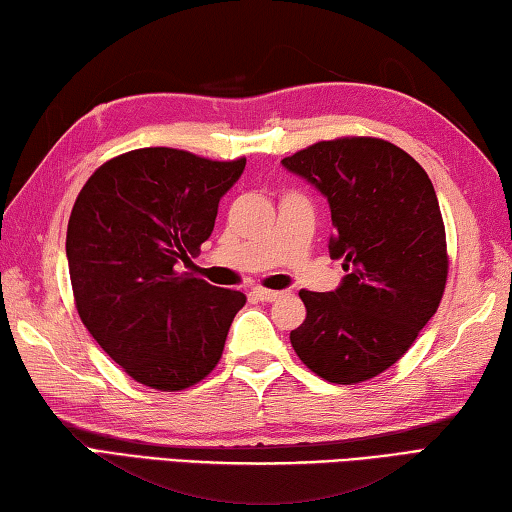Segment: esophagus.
Wrapping results in <instances>:
<instances>
[{"label": "esophagus", "mask_w": 512, "mask_h": 512, "mask_svg": "<svg viewBox=\"0 0 512 512\" xmlns=\"http://www.w3.org/2000/svg\"><path fill=\"white\" fill-rule=\"evenodd\" d=\"M254 294L261 301H276V299H281L285 292H279V290H267V288H254Z\"/></svg>", "instance_id": "esophagus-1"}]
</instances>
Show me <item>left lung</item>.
Wrapping results in <instances>:
<instances>
[{
  "instance_id": "left-lung-1",
  "label": "left lung",
  "mask_w": 512,
  "mask_h": 512,
  "mask_svg": "<svg viewBox=\"0 0 512 512\" xmlns=\"http://www.w3.org/2000/svg\"><path fill=\"white\" fill-rule=\"evenodd\" d=\"M283 166L328 197L330 254L348 272L335 292H299L306 319L292 348L319 378L366 382L409 351L441 306L450 256L432 179L378 137L317 141Z\"/></svg>"
}]
</instances>
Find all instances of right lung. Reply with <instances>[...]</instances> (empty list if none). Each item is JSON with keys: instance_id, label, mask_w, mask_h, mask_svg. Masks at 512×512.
Masks as SVG:
<instances>
[{"instance_id": "right-lung-1", "label": "right lung", "mask_w": 512, "mask_h": 512, "mask_svg": "<svg viewBox=\"0 0 512 512\" xmlns=\"http://www.w3.org/2000/svg\"><path fill=\"white\" fill-rule=\"evenodd\" d=\"M245 164L137 148L107 159L80 188L67 224L78 317L143 387L182 391L220 362L247 297L177 265L200 254Z\"/></svg>"}]
</instances>
